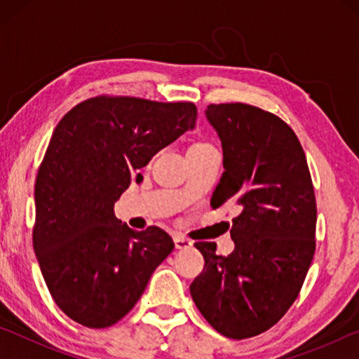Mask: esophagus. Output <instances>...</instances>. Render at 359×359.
Listing matches in <instances>:
<instances>
[{"instance_id": "1", "label": "esophagus", "mask_w": 359, "mask_h": 359, "mask_svg": "<svg viewBox=\"0 0 359 359\" xmlns=\"http://www.w3.org/2000/svg\"><path fill=\"white\" fill-rule=\"evenodd\" d=\"M174 244H175V248H179V250H182V248L193 247V242L190 239L184 238V236H180V234L174 236Z\"/></svg>"}]
</instances>
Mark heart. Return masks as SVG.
<instances>
[{"mask_svg": "<svg viewBox=\"0 0 359 359\" xmlns=\"http://www.w3.org/2000/svg\"><path fill=\"white\" fill-rule=\"evenodd\" d=\"M204 145H205V144H196V145H193V147H204ZM193 147H191V149H193Z\"/></svg>", "mask_w": 359, "mask_h": 359, "instance_id": "heart-1", "label": "heart"}]
</instances>
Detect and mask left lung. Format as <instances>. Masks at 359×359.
Here are the masks:
<instances>
[{
	"instance_id": "obj_1",
	"label": "left lung",
	"mask_w": 359,
	"mask_h": 359,
	"mask_svg": "<svg viewBox=\"0 0 359 359\" xmlns=\"http://www.w3.org/2000/svg\"><path fill=\"white\" fill-rule=\"evenodd\" d=\"M205 117L223 149L220 184L210 205L236 204L234 250L196 242L204 271L190 285L209 325L229 339L269 330L299 294L315 253L317 203L306 154L277 115L242 102L210 104Z\"/></svg>"
}]
</instances>
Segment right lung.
<instances>
[{
	"label": "right lung",
	"instance_id": "obj_1",
	"mask_svg": "<svg viewBox=\"0 0 359 359\" xmlns=\"http://www.w3.org/2000/svg\"><path fill=\"white\" fill-rule=\"evenodd\" d=\"M196 117L193 102L96 96L53 130L34 184L33 247L53 301L71 320L96 330L117 323L172 252L166 231L128 228L114 204Z\"/></svg>",
	"mask_w": 359,
	"mask_h": 359
}]
</instances>
